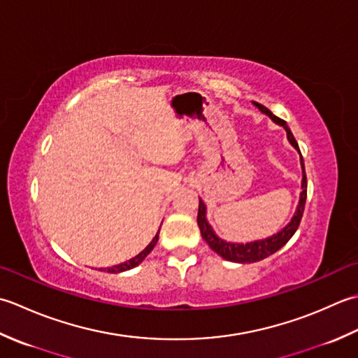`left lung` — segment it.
<instances>
[{
  "mask_svg": "<svg viewBox=\"0 0 358 358\" xmlns=\"http://www.w3.org/2000/svg\"><path fill=\"white\" fill-rule=\"evenodd\" d=\"M253 105L257 106L261 113H264L266 115H268L275 123H278L287 133V138L292 147H294L298 152H300V160H301V169H303V180H301V194H300V202H298V207L294 217H292L290 222L284 227L281 231L276 233V235L268 236L266 239L261 241H253V243H247V244H235V243H227V241L221 239L220 236L216 235L211 229V225L207 222V208L206 203L202 202V199H199V210H198V225L201 229V235L202 238L206 239V243L210 245V249L216 252L220 257H222L224 259L231 261V262H241V264H245V262H257L264 259L267 257H271L276 250H280L281 247L287 243V241L294 236V233L296 231L298 225L301 222V217L304 213V206H306V198H308V179H306V171H304V162H303V156L300 147L295 141L294 134L289 129L287 123L281 120L280 117H276L266 106H262L261 103H257L253 101Z\"/></svg>",
  "mask_w": 358,
  "mask_h": 358,
  "instance_id": "left-lung-1",
  "label": "left lung"
}]
</instances>
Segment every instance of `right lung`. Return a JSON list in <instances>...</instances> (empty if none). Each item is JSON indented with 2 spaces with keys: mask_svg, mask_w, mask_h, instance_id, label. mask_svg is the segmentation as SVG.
Returning a JSON list of instances; mask_svg holds the SVG:
<instances>
[{
  "mask_svg": "<svg viewBox=\"0 0 358 358\" xmlns=\"http://www.w3.org/2000/svg\"><path fill=\"white\" fill-rule=\"evenodd\" d=\"M157 239H159V231L156 233V236L152 238V241L151 243L145 247V249L138 253V255H136L134 258H131V259H128V261H125V262H122V264H117V266H113V267H108V268H103V271H106V272H109V273H120V272H125V271H129V268H133V267H136V266H138L141 264V262L148 257L150 255V252L155 249V245H156V243H157ZM101 271V268H100Z\"/></svg>",
  "mask_w": 358,
  "mask_h": 358,
  "instance_id": "obj_1",
  "label": "right lung"
}]
</instances>
